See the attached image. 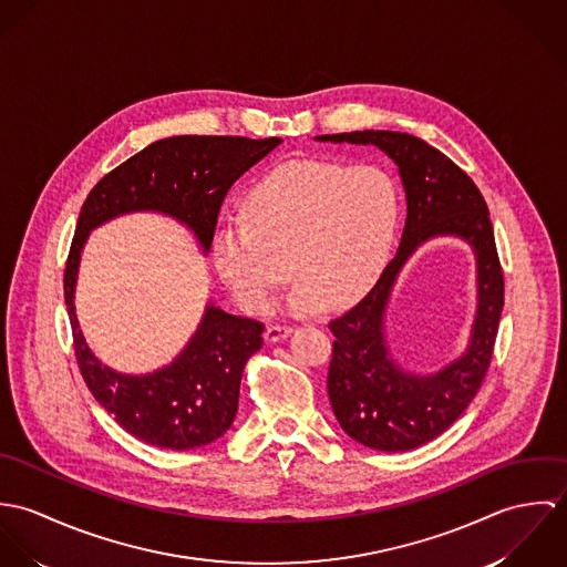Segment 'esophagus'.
<instances>
[{
	"mask_svg": "<svg viewBox=\"0 0 567 567\" xmlns=\"http://www.w3.org/2000/svg\"><path fill=\"white\" fill-rule=\"evenodd\" d=\"M292 333V327L290 324H268L266 327V340H270V342H277V340H284V338H288Z\"/></svg>",
	"mask_w": 567,
	"mask_h": 567,
	"instance_id": "esophagus-1",
	"label": "esophagus"
}]
</instances>
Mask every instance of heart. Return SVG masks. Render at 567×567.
<instances>
[{"instance_id": "heart-1", "label": "heart", "mask_w": 567, "mask_h": 567, "mask_svg": "<svg viewBox=\"0 0 567 567\" xmlns=\"http://www.w3.org/2000/svg\"><path fill=\"white\" fill-rule=\"evenodd\" d=\"M240 227L214 240V266L244 310L266 315L279 288L299 277L288 308L317 312L358 301L386 266L400 196L375 165L288 162L240 200Z\"/></svg>"}]
</instances>
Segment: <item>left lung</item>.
<instances>
[{"label":"left lung","mask_w":567,"mask_h":567,"mask_svg":"<svg viewBox=\"0 0 567 567\" xmlns=\"http://www.w3.org/2000/svg\"><path fill=\"white\" fill-rule=\"evenodd\" d=\"M317 140L373 144L400 167L408 207L402 243L371 292L329 323L336 340L327 393L340 427L358 443L382 452L414 450L436 439L463 414L491 364L504 306V275L485 198L456 163L414 135L353 131ZM436 235H456L475 248L480 272L477 319L471 344L461 359L436 374L412 377L388 353L383 315L406 257Z\"/></svg>","instance_id":"left-lung-1"}]
</instances>
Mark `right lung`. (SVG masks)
<instances>
[{"mask_svg": "<svg viewBox=\"0 0 567 567\" xmlns=\"http://www.w3.org/2000/svg\"><path fill=\"white\" fill-rule=\"evenodd\" d=\"M279 144V137L159 140L102 176L82 205L63 279L79 369L95 402L144 443L181 452L223 436L236 419L244 364L264 342V323L209 303L196 333L172 364L148 375L117 373L91 353L79 329L74 290L82 246L91 229L115 216L162 212L187 225L203 250H209L227 192Z\"/></svg>", "mask_w": 567, "mask_h": 567, "instance_id": "add662e5", "label": "right lung"}]
</instances>
